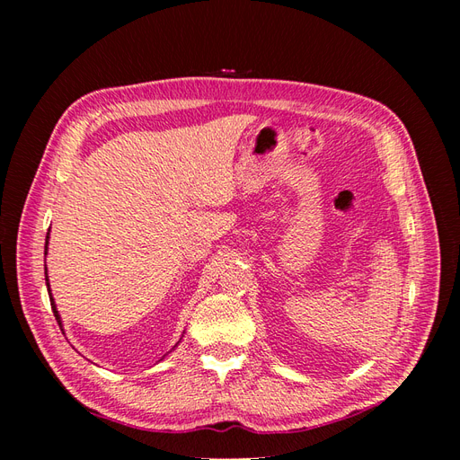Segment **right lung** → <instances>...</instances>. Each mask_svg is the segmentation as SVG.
Wrapping results in <instances>:
<instances>
[{"label":"right lung","instance_id":"right-lung-1","mask_svg":"<svg viewBox=\"0 0 460 460\" xmlns=\"http://www.w3.org/2000/svg\"><path fill=\"white\" fill-rule=\"evenodd\" d=\"M48 238H49V235H46V255H48ZM46 286H48V294H49V301H51V309H53L55 320H58V324H59V328L63 330V324H61V316H59V311H58V307H55V301H53V297H51V289H49V278H48V269H46Z\"/></svg>","mask_w":460,"mask_h":460}]
</instances>
